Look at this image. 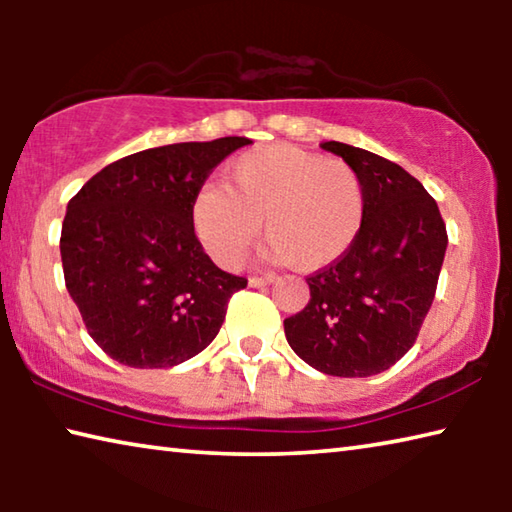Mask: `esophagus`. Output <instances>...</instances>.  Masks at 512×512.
I'll use <instances>...</instances> for the list:
<instances>
[{
  "mask_svg": "<svg viewBox=\"0 0 512 512\" xmlns=\"http://www.w3.org/2000/svg\"><path fill=\"white\" fill-rule=\"evenodd\" d=\"M271 282H275V275L273 273H268V275H253V277H248V284L250 287H266V284H271Z\"/></svg>",
  "mask_w": 512,
  "mask_h": 512,
  "instance_id": "obj_1",
  "label": "esophagus"
}]
</instances>
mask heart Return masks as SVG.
I'll return each mask as SVG.
<instances>
[{
    "mask_svg": "<svg viewBox=\"0 0 512 512\" xmlns=\"http://www.w3.org/2000/svg\"><path fill=\"white\" fill-rule=\"evenodd\" d=\"M366 216V187L341 158L268 144L230 167V187L207 183L192 201V228L216 264L237 266L262 232L264 257L314 273L348 253Z\"/></svg>",
    "mask_w": 512,
    "mask_h": 512,
    "instance_id": "1",
    "label": "heart"
}]
</instances>
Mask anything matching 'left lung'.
<instances>
[{
  "instance_id": "left-lung-1",
  "label": "left lung",
  "mask_w": 512,
  "mask_h": 512,
  "mask_svg": "<svg viewBox=\"0 0 512 512\" xmlns=\"http://www.w3.org/2000/svg\"><path fill=\"white\" fill-rule=\"evenodd\" d=\"M359 171L366 216L339 262L307 275L309 302L284 320L302 361L332 377L384 372L413 348L447 250V228L409 171L341 142H323Z\"/></svg>"
}]
</instances>
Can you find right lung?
Listing matches in <instances>:
<instances>
[{
  "instance_id": "add662e5",
  "label": "right lung",
  "mask_w": 512,
  "mask_h": 512,
  "mask_svg": "<svg viewBox=\"0 0 512 512\" xmlns=\"http://www.w3.org/2000/svg\"><path fill=\"white\" fill-rule=\"evenodd\" d=\"M248 137L167 144L126 155L67 203L65 287L94 343L124 366L171 368L223 325L246 277L221 271L192 228V201Z\"/></svg>"
}]
</instances>
